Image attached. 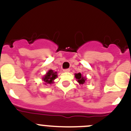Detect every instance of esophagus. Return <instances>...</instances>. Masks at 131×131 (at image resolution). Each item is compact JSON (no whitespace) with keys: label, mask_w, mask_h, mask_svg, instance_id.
Here are the masks:
<instances>
[{"label":"esophagus","mask_w":131,"mask_h":131,"mask_svg":"<svg viewBox=\"0 0 131 131\" xmlns=\"http://www.w3.org/2000/svg\"><path fill=\"white\" fill-rule=\"evenodd\" d=\"M63 71H64V72H69V71H70V69H63Z\"/></svg>","instance_id":"1"}]
</instances>
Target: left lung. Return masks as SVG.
Here are the masks:
<instances>
[{"mask_svg":"<svg viewBox=\"0 0 131 131\" xmlns=\"http://www.w3.org/2000/svg\"><path fill=\"white\" fill-rule=\"evenodd\" d=\"M75 77L76 79L77 80V82H78L80 84H84V83H85V81H86V79L85 77H84L83 75H82L81 73L75 74Z\"/></svg>","mask_w":131,"mask_h":131,"instance_id":"left-lung-1","label":"left lung"}]
</instances>
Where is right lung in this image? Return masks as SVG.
Masks as SVG:
<instances>
[{
  "label": "right lung",
  "mask_w": 131,
  "mask_h": 131,
  "mask_svg": "<svg viewBox=\"0 0 131 131\" xmlns=\"http://www.w3.org/2000/svg\"><path fill=\"white\" fill-rule=\"evenodd\" d=\"M57 77V72H54L53 70L50 69L47 74L42 77V80L45 82V84H52L53 81Z\"/></svg>",
  "instance_id": "add662e5"
}]
</instances>
